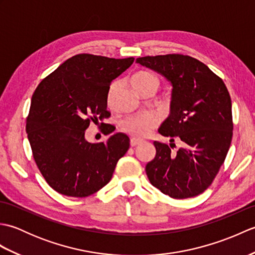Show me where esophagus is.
<instances>
[{
	"mask_svg": "<svg viewBox=\"0 0 255 255\" xmlns=\"http://www.w3.org/2000/svg\"><path fill=\"white\" fill-rule=\"evenodd\" d=\"M140 143H141V140H138V139H134V138H132L130 140L131 147H137V145H139Z\"/></svg>",
	"mask_w": 255,
	"mask_h": 255,
	"instance_id": "obj_1",
	"label": "esophagus"
}]
</instances>
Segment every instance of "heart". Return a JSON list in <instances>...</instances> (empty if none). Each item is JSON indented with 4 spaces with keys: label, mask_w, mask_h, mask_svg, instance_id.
I'll use <instances>...</instances> for the list:
<instances>
[{
    "label": "heart",
    "mask_w": 255,
    "mask_h": 255,
    "mask_svg": "<svg viewBox=\"0 0 255 255\" xmlns=\"http://www.w3.org/2000/svg\"><path fill=\"white\" fill-rule=\"evenodd\" d=\"M131 83L133 89L136 90L138 94L148 88H153L156 90L158 86V80L152 73L147 71H140L133 75L131 79ZM117 89V82H114L110 91H108L107 100L110 104L113 103L114 96ZM156 121L152 116H137V117H129L124 119L121 123V128L124 132L128 133L129 136L134 138H144L150 134L152 129L155 127Z\"/></svg>",
    "instance_id": "b5f03b06"
}]
</instances>
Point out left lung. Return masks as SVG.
I'll list each match as a JSON object with an SVG mask.
<instances>
[{
	"label": "left lung",
	"instance_id": "1",
	"mask_svg": "<svg viewBox=\"0 0 255 255\" xmlns=\"http://www.w3.org/2000/svg\"><path fill=\"white\" fill-rule=\"evenodd\" d=\"M172 85L170 115L159 132L170 145L154 141V159L145 165L150 183L172 198L197 196L223 165L232 139L231 99L224 81L197 59L183 55L138 58ZM176 138L182 147L170 150Z\"/></svg>",
	"mask_w": 255,
	"mask_h": 255
}]
</instances>
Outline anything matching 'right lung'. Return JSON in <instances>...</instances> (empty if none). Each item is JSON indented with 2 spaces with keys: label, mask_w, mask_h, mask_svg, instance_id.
<instances>
[{
  "label": "right lung",
  "mask_w": 255,
  "mask_h": 255,
  "mask_svg": "<svg viewBox=\"0 0 255 255\" xmlns=\"http://www.w3.org/2000/svg\"><path fill=\"white\" fill-rule=\"evenodd\" d=\"M133 60L81 53L37 86L26 132L38 169L58 193L72 197L94 194L111 181L118 160L127 152L126 133L92 143L85 130L91 122L110 116V85Z\"/></svg>",
  "instance_id": "obj_1"
}]
</instances>
